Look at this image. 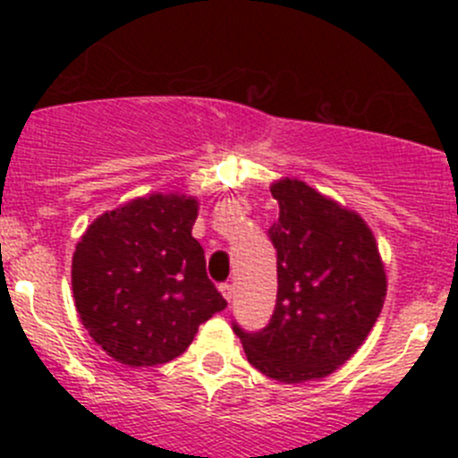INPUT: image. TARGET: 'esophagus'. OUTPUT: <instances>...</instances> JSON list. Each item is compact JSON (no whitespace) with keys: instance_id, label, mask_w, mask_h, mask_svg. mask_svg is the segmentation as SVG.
Here are the masks:
<instances>
[{"instance_id":"1","label":"esophagus","mask_w":458,"mask_h":458,"mask_svg":"<svg viewBox=\"0 0 458 458\" xmlns=\"http://www.w3.org/2000/svg\"><path fill=\"white\" fill-rule=\"evenodd\" d=\"M219 290H221V294H224V299L225 301H233V297H234V288L230 284H221L219 285Z\"/></svg>"}]
</instances>
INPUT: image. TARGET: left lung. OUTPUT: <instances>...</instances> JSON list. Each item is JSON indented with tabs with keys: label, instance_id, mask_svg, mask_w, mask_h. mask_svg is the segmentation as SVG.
<instances>
[{
	"label": "left lung",
	"instance_id": "1",
	"mask_svg": "<svg viewBox=\"0 0 458 458\" xmlns=\"http://www.w3.org/2000/svg\"><path fill=\"white\" fill-rule=\"evenodd\" d=\"M279 219L276 306L259 332L234 326L250 366L281 383L318 381L370 335L386 301V267L361 215L299 179L270 186Z\"/></svg>",
	"mask_w": 458,
	"mask_h": 458
}]
</instances>
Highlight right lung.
Instances as JSON below:
<instances>
[{
    "label": "right lung",
    "mask_w": 458,
    "mask_h": 458,
    "mask_svg": "<svg viewBox=\"0 0 458 458\" xmlns=\"http://www.w3.org/2000/svg\"><path fill=\"white\" fill-rule=\"evenodd\" d=\"M199 199L161 195L97 216L72 255V297L101 350L131 368L173 361L228 303L192 237Z\"/></svg>",
    "instance_id": "right-lung-1"
}]
</instances>
